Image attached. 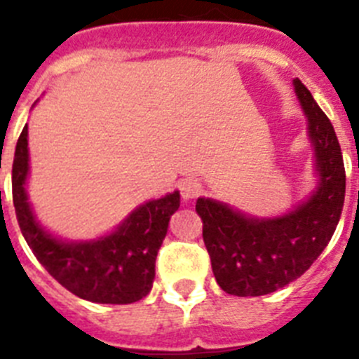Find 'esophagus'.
Returning <instances> with one entry per match:
<instances>
[{
    "label": "esophagus",
    "instance_id": "1",
    "mask_svg": "<svg viewBox=\"0 0 359 359\" xmlns=\"http://www.w3.org/2000/svg\"><path fill=\"white\" fill-rule=\"evenodd\" d=\"M180 192H182L183 199H194L201 194V183L194 177H189V180H183L180 183Z\"/></svg>",
    "mask_w": 359,
    "mask_h": 359
}]
</instances>
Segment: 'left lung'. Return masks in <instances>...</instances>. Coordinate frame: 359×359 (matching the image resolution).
Instances as JSON below:
<instances>
[{
	"instance_id": "8db88e82",
	"label": "left lung",
	"mask_w": 359,
	"mask_h": 359,
	"mask_svg": "<svg viewBox=\"0 0 359 359\" xmlns=\"http://www.w3.org/2000/svg\"><path fill=\"white\" fill-rule=\"evenodd\" d=\"M293 86L315 149V192L277 217H252L210 198L196 203L212 271L228 294L261 297L297 280L318 259L340 221L345 199L340 144L309 90L298 79Z\"/></svg>"
}]
</instances>
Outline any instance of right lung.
<instances>
[{"label": "right lung", "mask_w": 359, "mask_h": 359, "mask_svg": "<svg viewBox=\"0 0 359 359\" xmlns=\"http://www.w3.org/2000/svg\"><path fill=\"white\" fill-rule=\"evenodd\" d=\"M28 128L15 145L12 199L25 241L37 261L61 286L97 304H133L147 297L156 255L170 215L180 208V192L144 203L107 236L81 243L57 239L37 223L27 196Z\"/></svg>", "instance_id": "obj_1"}]
</instances>
